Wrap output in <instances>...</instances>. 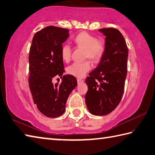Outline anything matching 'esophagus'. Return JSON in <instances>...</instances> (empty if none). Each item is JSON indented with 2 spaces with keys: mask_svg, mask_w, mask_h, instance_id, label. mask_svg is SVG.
Instances as JSON below:
<instances>
[{
  "mask_svg": "<svg viewBox=\"0 0 155 155\" xmlns=\"http://www.w3.org/2000/svg\"><path fill=\"white\" fill-rule=\"evenodd\" d=\"M77 82H78V84H80V83H83V82H84V81L81 79V78H77Z\"/></svg>",
  "mask_w": 155,
  "mask_h": 155,
  "instance_id": "1",
  "label": "esophagus"
}]
</instances>
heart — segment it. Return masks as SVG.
I'll return each instance as SVG.
<instances>
[{
  "mask_svg": "<svg viewBox=\"0 0 155 155\" xmlns=\"http://www.w3.org/2000/svg\"><path fill=\"white\" fill-rule=\"evenodd\" d=\"M74 43L77 46L85 50L84 58L97 62L101 58L104 53L105 46L101 41L87 32H81L74 38ZM72 49L71 45L65 44L62 45L61 50V57L64 61L68 62L71 58ZM91 68L89 62H74L67 68L68 73L77 77H83Z\"/></svg>",
  "mask_w": 155,
  "mask_h": 155,
  "instance_id": "1",
  "label": "heart"
}]
</instances>
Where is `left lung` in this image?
I'll use <instances>...</instances> for the list:
<instances>
[{"label": "left lung", "mask_w": 155, "mask_h": 155, "mask_svg": "<svg viewBox=\"0 0 155 155\" xmlns=\"http://www.w3.org/2000/svg\"><path fill=\"white\" fill-rule=\"evenodd\" d=\"M99 31L105 36V50L98 66L85 80V103L91 114L105 116L116 108L122 98L128 50L119 30L103 28Z\"/></svg>", "instance_id": "1"}]
</instances>
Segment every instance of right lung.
I'll return each mask as SVG.
<instances>
[{"label": "right lung", "mask_w": 155, "mask_h": 155, "mask_svg": "<svg viewBox=\"0 0 155 155\" xmlns=\"http://www.w3.org/2000/svg\"><path fill=\"white\" fill-rule=\"evenodd\" d=\"M68 37L69 30L48 26L35 33L30 48L29 89L38 110L48 117L64 113L68 96L77 85L71 74L64 75L61 84L52 83L56 76L64 72L61 50Z\"/></svg>", "instance_id": "right-lung-1"}]
</instances>
